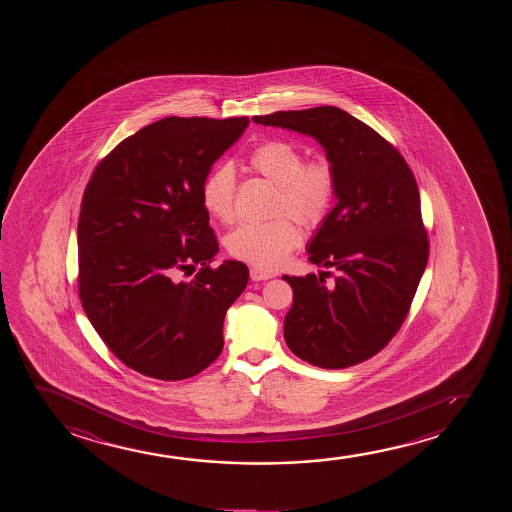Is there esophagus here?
Wrapping results in <instances>:
<instances>
[{"mask_svg":"<svg viewBox=\"0 0 512 512\" xmlns=\"http://www.w3.org/2000/svg\"><path fill=\"white\" fill-rule=\"evenodd\" d=\"M250 278L253 281H266L271 280L273 274L269 273V271H264V269H259V267H252L250 269Z\"/></svg>","mask_w":512,"mask_h":512,"instance_id":"34e87169","label":"esophagus"}]
</instances>
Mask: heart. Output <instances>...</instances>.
Segmentation results:
<instances>
[{
	"mask_svg": "<svg viewBox=\"0 0 512 512\" xmlns=\"http://www.w3.org/2000/svg\"><path fill=\"white\" fill-rule=\"evenodd\" d=\"M248 166L276 185L271 213L278 217L239 225L227 236L225 246L234 259L260 269H278L301 243V229L294 221L318 227L329 215L336 197V168L327 157L304 161L301 147L287 140L262 141L248 155ZM234 203L236 171L222 162L204 176L201 204L210 217L229 224L236 215Z\"/></svg>",
	"mask_w": 512,
	"mask_h": 512,
	"instance_id": "b5f03b06",
	"label": "heart"
}]
</instances>
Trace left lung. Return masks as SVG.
<instances>
[{
  "label": "left lung",
  "mask_w": 512,
  "mask_h": 512,
  "mask_svg": "<svg viewBox=\"0 0 512 512\" xmlns=\"http://www.w3.org/2000/svg\"><path fill=\"white\" fill-rule=\"evenodd\" d=\"M315 138L337 175L336 206L309 239V262L327 273L283 276L294 290L285 343L316 367L344 369L395 336L425 273L428 239L420 192L404 157L372 127L336 106L253 117Z\"/></svg>",
  "instance_id": "left-lung-1"
}]
</instances>
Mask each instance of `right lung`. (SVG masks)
Masks as SVG:
<instances>
[{
  "instance_id": "add662e5",
  "label": "right lung",
  "mask_w": 512,
  "mask_h": 512,
  "mask_svg": "<svg viewBox=\"0 0 512 512\" xmlns=\"http://www.w3.org/2000/svg\"><path fill=\"white\" fill-rule=\"evenodd\" d=\"M248 117H166L113 148L85 187L78 292L99 337L127 367L178 381L224 348V318L248 267L218 253L201 183L245 133ZM194 281L176 282L189 266Z\"/></svg>"
}]
</instances>
